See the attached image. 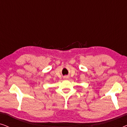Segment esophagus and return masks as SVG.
<instances>
[{
    "label": "esophagus",
    "mask_w": 127,
    "mask_h": 127,
    "mask_svg": "<svg viewBox=\"0 0 127 127\" xmlns=\"http://www.w3.org/2000/svg\"><path fill=\"white\" fill-rule=\"evenodd\" d=\"M64 78H65V79H67V78H68V77H67V76H65V77H64Z\"/></svg>",
    "instance_id": "1"
}]
</instances>
